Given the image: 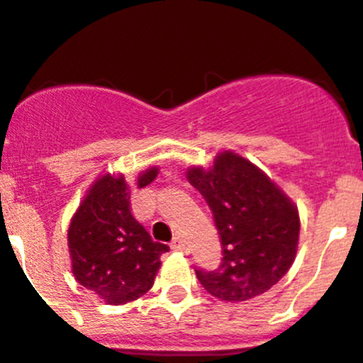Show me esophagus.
I'll list each match as a JSON object with an SVG mask.
<instances>
[{
  "label": "esophagus",
  "mask_w": 363,
  "mask_h": 363,
  "mask_svg": "<svg viewBox=\"0 0 363 363\" xmlns=\"http://www.w3.org/2000/svg\"><path fill=\"white\" fill-rule=\"evenodd\" d=\"M171 247H172V249H174V251H185V249H187L185 242L182 238H179V236H176V238L172 240Z\"/></svg>",
  "instance_id": "obj_1"
}]
</instances>
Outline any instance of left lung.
Instances as JSON below:
<instances>
[{
	"mask_svg": "<svg viewBox=\"0 0 363 363\" xmlns=\"http://www.w3.org/2000/svg\"><path fill=\"white\" fill-rule=\"evenodd\" d=\"M187 179L213 211L223 252L216 271H196L203 289L238 303L277 285L298 251L300 214L293 200L233 150L216 154L209 169L189 167Z\"/></svg>",
	"mask_w": 363,
	"mask_h": 363,
	"instance_id": "left-lung-1",
	"label": "left lung"
}]
</instances>
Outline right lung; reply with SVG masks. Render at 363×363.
<instances>
[{
  "mask_svg": "<svg viewBox=\"0 0 363 363\" xmlns=\"http://www.w3.org/2000/svg\"><path fill=\"white\" fill-rule=\"evenodd\" d=\"M149 167L136 178L138 189L158 176ZM69 252L72 274L108 306L138 300L152 287L162 267L165 243L152 242L130 213V187L123 174H101L70 218Z\"/></svg>",
  "mask_w": 363,
  "mask_h": 363,
  "instance_id": "1",
  "label": "right lung"
}]
</instances>
